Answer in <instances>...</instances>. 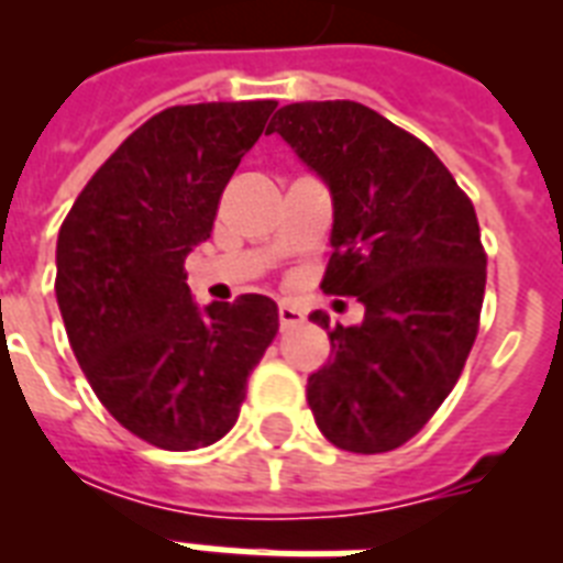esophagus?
<instances>
[{"mask_svg":"<svg viewBox=\"0 0 563 563\" xmlns=\"http://www.w3.org/2000/svg\"><path fill=\"white\" fill-rule=\"evenodd\" d=\"M277 316H280V330H291V327L303 324V312L298 307H291V303H280Z\"/></svg>","mask_w":563,"mask_h":563,"instance_id":"esophagus-1","label":"esophagus"}]
</instances>
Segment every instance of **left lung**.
<instances>
[{"mask_svg": "<svg viewBox=\"0 0 563 563\" xmlns=\"http://www.w3.org/2000/svg\"><path fill=\"white\" fill-rule=\"evenodd\" d=\"M280 134L333 192L324 295L356 298L360 327H330L333 360L307 383L330 444L388 453L415 438L462 376L479 333L485 265L471 198L418 136L360 101H298Z\"/></svg>", "mask_w": 563, "mask_h": 563, "instance_id": "obj_1", "label": "left lung"}]
</instances>
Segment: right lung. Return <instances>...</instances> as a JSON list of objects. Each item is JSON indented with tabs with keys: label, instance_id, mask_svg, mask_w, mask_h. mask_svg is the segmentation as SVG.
Instances as JSON below:
<instances>
[{
	"label": "right lung",
	"instance_id": "1",
	"mask_svg": "<svg viewBox=\"0 0 563 563\" xmlns=\"http://www.w3.org/2000/svg\"><path fill=\"white\" fill-rule=\"evenodd\" d=\"M274 108L265 99L161 110L101 163L57 233L55 295L75 360L101 406L161 450L228 435L247 374L280 330L265 295L198 312L184 274Z\"/></svg>",
	"mask_w": 563,
	"mask_h": 563
}]
</instances>
